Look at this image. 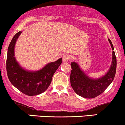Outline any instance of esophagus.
<instances>
[{"label": "esophagus", "instance_id": "1", "mask_svg": "<svg viewBox=\"0 0 125 125\" xmlns=\"http://www.w3.org/2000/svg\"><path fill=\"white\" fill-rule=\"evenodd\" d=\"M70 60V56L68 55H64L62 56V61L64 62H67Z\"/></svg>", "mask_w": 125, "mask_h": 125}]
</instances>
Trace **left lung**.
<instances>
[{"label":"left lung","mask_w":125,"mask_h":125,"mask_svg":"<svg viewBox=\"0 0 125 125\" xmlns=\"http://www.w3.org/2000/svg\"><path fill=\"white\" fill-rule=\"evenodd\" d=\"M112 50L114 47L109 39ZM70 73V84L76 94L86 98H94L97 97L106 89L114 80L117 67V59L114 51L112 52V61L106 75L100 78L92 79L87 76L80 69L78 64L72 62Z\"/></svg>","instance_id":"left-lung-1"}]
</instances>
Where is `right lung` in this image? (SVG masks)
<instances>
[{
	"label": "right lung",
	"mask_w": 125,
	"mask_h": 125,
	"mask_svg": "<svg viewBox=\"0 0 125 125\" xmlns=\"http://www.w3.org/2000/svg\"><path fill=\"white\" fill-rule=\"evenodd\" d=\"M22 31H19L12 39L7 56V72L11 83L24 94L36 95L45 92L51 83L52 76L62 63V58L49 63L44 68L36 72L27 71L22 68L14 56V46Z\"/></svg>",
	"instance_id": "right-lung-1"
}]
</instances>
